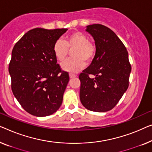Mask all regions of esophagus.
Returning <instances> with one entry per match:
<instances>
[{
	"mask_svg": "<svg viewBox=\"0 0 152 152\" xmlns=\"http://www.w3.org/2000/svg\"><path fill=\"white\" fill-rule=\"evenodd\" d=\"M69 77H70V78H74V77H75L76 75H75V74L70 73V74H69Z\"/></svg>",
	"mask_w": 152,
	"mask_h": 152,
	"instance_id": "1",
	"label": "esophagus"
}]
</instances>
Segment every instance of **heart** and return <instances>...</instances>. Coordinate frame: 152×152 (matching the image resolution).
Masks as SVG:
<instances>
[{
  "instance_id": "1",
  "label": "heart",
  "mask_w": 152,
  "mask_h": 152,
  "mask_svg": "<svg viewBox=\"0 0 152 152\" xmlns=\"http://www.w3.org/2000/svg\"><path fill=\"white\" fill-rule=\"evenodd\" d=\"M72 56L61 63V67L64 71L74 73L80 71L87 64L91 63L96 56L95 45L89 41L86 35L81 32H73L66 37L65 41L58 39L55 42L53 50L55 56L59 61H64L72 50Z\"/></svg>"
}]
</instances>
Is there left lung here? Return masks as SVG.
Returning <instances> with one entry per match:
<instances>
[{
	"label": "left lung",
	"instance_id": "left-lung-1",
	"mask_svg": "<svg viewBox=\"0 0 152 152\" xmlns=\"http://www.w3.org/2000/svg\"><path fill=\"white\" fill-rule=\"evenodd\" d=\"M86 31L93 37L96 52L79 76L80 101L89 110L103 113L113 109L127 91L131 64L125 45L110 28L93 24L87 26Z\"/></svg>",
	"mask_w": 152,
	"mask_h": 152
}]
</instances>
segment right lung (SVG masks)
Listing matches in <instances>:
<instances>
[{
  "mask_svg": "<svg viewBox=\"0 0 152 152\" xmlns=\"http://www.w3.org/2000/svg\"><path fill=\"white\" fill-rule=\"evenodd\" d=\"M67 30L34 28L13 48L9 64L13 94L32 115H51L62 103L69 75L57 64L53 47Z\"/></svg>",
  "mask_w": 152,
  "mask_h": 152,
  "instance_id": "right-lung-1",
  "label": "right lung"
}]
</instances>
